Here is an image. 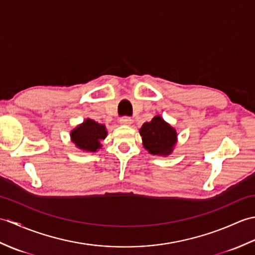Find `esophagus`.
<instances>
[{"label": "esophagus", "instance_id": "34e87169", "mask_svg": "<svg viewBox=\"0 0 255 255\" xmlns=\"http://www.w3.org/2000/svg\"><path fill=\"white\" fill-rule=\"evenodd\" d=\"M131 123H132L131 118H129V117H123L119 119V124L123 125V126H130Z\"/></svg>", "mask_w": 255, "mask_h": 255}]
</instances>
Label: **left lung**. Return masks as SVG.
Here are the masks:
<instances>
[{"label":"left lung","instance_id":"obj_1","mask_svg":"<svg viewBox=\"0 0 255 255\" xmlns=\"http://www.w3.org/2000/svg\"><path fill=\"white\" fill-rule=\"evenodd\" d=\"M139 133L142 138L143 148L153 155H170L177 143L175 128L160 115L154 116L151 122L144 123L139 129Z\"/></svg>","mask_w":255,"mask_h":255}]
</instances>
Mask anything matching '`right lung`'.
I'll return each instance as SVG.
<instances>
[{"label": "right lung", "instance_id": "right-lung-1", "mask_svg": "<svg viewBox=\"0 0 255 255\" xmlns=\"http://www.w3.org/2000/svg\"><path fill=\"white\" fill-rule=\"evenodd\" d=\"M107 137L106 127L91 118L78 125L70 131V139L78 149L85 152H96L102 148V140Z\"/></svg>", "mask_w": 255, "mask_h": 255}]
</instances>
